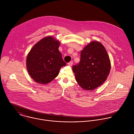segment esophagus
<instances>
[{
	"mask_svg": "<svg viewBox=\"0 0 134 134\" xmlns=\"http://www.w3.org/2000/svg\"><path fill=\"white\" fill-rule=\"evenodd\" d=\"M72 64H73V62H72V61H71V62H70L69 63H68V65L69 66H71L72 65Z\"/></svg>",
	"mask_w": 134,
	"mask_h": 134,
	"instance_id": "obj_1",
	"label": "esophagus"
}]
</instances>
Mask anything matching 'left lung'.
Returning a JSON list of instances; mask_svg holds the SVG:
<instances>
[{
	"instance_id": "obj_1",
	"label": "left lung",
	"mask_w": 134,
	"mask_h": 134,
	"mask_svg": "<svg viewBox=\"0 0 134 134\" xmlns=\"http://www.w3.org/2000/svg\"><path fill=\"white\" fill-rule=\"evenodd\" d=\"M111 62L105 47L92 41L81 52L79 63L72 67L76 80L84 90H93L102 85L111 70Z\"/></svg>"
}]
</instances>
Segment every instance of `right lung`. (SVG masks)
<instances>
[{
	"instance_id": "right-lung-1",
	"label": "right lung",
	"mask_w": 134,
	"mask_h": 134,
	"mask_svg": "<svg viewBox=\"0 0 134 134\" xmlns=\"http://www.w3.org/2000/svg\"><path fill=\"white\" fill-rule=\"evenodd\" d=\"M60 42L52 36H46L37 42L26 57L27 70L37 83L47 84L58 75L66 64L58 50Z\"/></svg>"
}]
</instances>
